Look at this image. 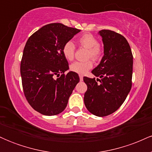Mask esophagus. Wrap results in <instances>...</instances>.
Returning a JSON list of instances; mask_svg holds the SVG:
<instances>
[{
  "mask_svg": "<svg viewBox=\"0 0 152 152\" xmlns=\"http://www.w3.org/2000/svg\"><path fill=\"white\" fill-rule=\"evenodd\" d=\"M79 78H80V81H83V76H82V75H81V74L79 75Z\"/></svg>",
  "mask_w": 152,
  "mask_h": 152,
  "instance_id": "34e87169",
  "label": "esophagus"
}]
</instances>
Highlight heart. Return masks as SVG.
<instances>
[{
	"mask_svg": "<svg viewBox=\"0 0 152 152\" xmlns=\"http://www.w3.org/2000/svg\"><path fill=\"white\" fill-rule=\"evenodd\" d=\"M78 43L80 46L88 49L87 58H91L93 60H97L100 58L102 54V48L99 46L97 38L92 34H83L78 39ZM63 54L68 61H72L74 58L75 45L72 41H68L63 47ZM93 66L91 61H76L70 66V69L75 73L83 74L86 73Z\"/></svg>",
	"mask_w": 152,
	"mask_h": 152,
	"instance_id": "1",
	"label": "heart"
}]
</instances>
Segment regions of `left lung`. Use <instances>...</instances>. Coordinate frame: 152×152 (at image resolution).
<instances>
[{"instance_id":"1","label":"left lung","mask_w":152,"mask_h":152,"mask_svg":"<svg viewBox=\"0 0 152 152\" xmlns=\"http://www.w3.org/2000/svg\"><path fill=\"white\" fill-rule=\"evenodd\" d=\"M99 34L102 38L104 55L91 72L100 78L83 77L87 85L84 104L92 114L102 117L115 112L129 93L133 55L128 41L121 34L110 30H102Z\"/></svg>"}]
</instances>
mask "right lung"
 <instances>
[{"mask_svg": "<svg viewBox=\"0 0 152 152\" xmlns=\"http://www.w3.org/2000/svg\"><path fill=\"white\" fill-rule=\"evenodd\" d=\"M80 31L59 23H50L31 35L26 43L20 62L23 88L29 104L41 114L61 113L79 82L74 71L64 74L69 67L62 50Z\"/></svg>", "mask_w": 152, "mask_h": 152, "instance_id": "add662e5", "label": "right lung"}]
</instances>
